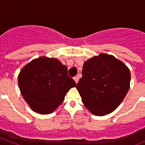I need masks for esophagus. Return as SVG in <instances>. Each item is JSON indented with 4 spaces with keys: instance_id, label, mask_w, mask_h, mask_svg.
<instances>
[{
    "instance_id": "34e87169",
    "label": "esophagus",
    "mask_w": 145,
    "mask_h": 145,
    "mask_svg": "<svg viewBox=\"0 0 145 145\" xmlns=\"http://www.w3.org/2000/svg\"><path fill=\"white\" fill-rule=\"evenodd\" d=\"M74 80H75V83H76V84H78V81H79V77L78 76H75V78H74Z\"/></svg>"
}]
</instances>
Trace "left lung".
<instances>
[{
    "mask_svg": "<svg viewBox=\"0 0 145 145\" xmlns=\"http://www.w3.org/2000/svg\"><path fill=\"white\" fill-rule=\"evenodd\" d=\"M81 78L76 85L84 106L93 115L113 112L130 88V70L122 61L100 54L86 61Z\"/></svg>",
    "mask_w": 145,
    "mask_h": 145,
    "instance_id": "1",
    "label": "left lung"
}]
</instances>
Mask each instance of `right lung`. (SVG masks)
Wrapping results in <instances>:
<instances>
[{
    "instance_id": "1",
    "label": "right lung",
    "mask_w": 145,
    "mask_h": 145,
    "mask_svg": "<svg viewBox=\"0 0 145 145\" xmlns=\"http://www.w3.org/2000/svg\"><path fill=\"white\" fill-rule=\"evenodd\" d=\"M23 98L34 112L52 113L76 86L67 74V67L56 58L40 57L25 65L18 75Z\"/></svg>"
}]
</instances>
